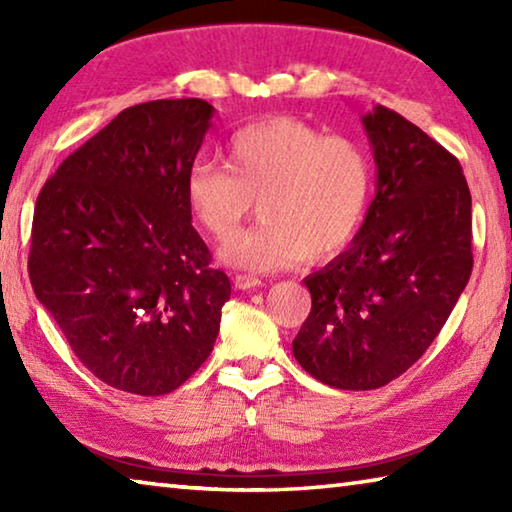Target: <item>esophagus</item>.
<instances>
[{"label":"esophagus","instance_id":"1","mask_svg":"<svg viewBox=\"0 0 512 512\" xmlns=\"http://www.w3.org/2000/svg\"><path fill=\"white\" fill-rule=\"evenodd\" d=\"M232 284H235V289H239V291H248V289L262 287V280L253 275H235L232 277Z\"/></svg>","mask_w":512,"mask_h":512}]
</instances>
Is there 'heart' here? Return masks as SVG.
Wrapping results in <instances>:
<instances>
[{
	"label": "heart",
	"mask_w": 512,
	"mask_h": 512,
	"mask_svg": "<svg viewBox=\"0 0 512 512\" xmlns=\"http://www.w3.org/2000/svg\"><path fill=\"white\" fill-rule=\"evenodd\" d=\"M196 223L228 241L258 201L263 221L223 246L244 271H282L307 257H336L359 235L372 196V164L350 137L323 135L305 121L275 117L241 128L225 167L196 162L185 180Z\"/></svg>",
	"instance_id": "b5f03b06"
}]
</instances>
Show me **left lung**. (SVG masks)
Wrapping results in <instances>:
<instances>
[{
    "mask_svg": "<svg viewBox=\"0 0 512 512\" xmlns=\"http://www.w3.org/2000/svg\"><path fill=\"white\" fill-rule=\"evenodd\" d=\"M377 194L350 248L305 277L311 311L293 357L341 391H372L409 370L472 275V196L461 162L375 106L361 117Z\"/></svg>",
    "mask_w": 512,
    "mask_h": 512,
    "instance_id": "left-lung-1",
    "label": "left lung"
}]
</instances>
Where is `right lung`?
<instances>
[{
  "label": "right lung",
  "instance_id": "obj_1",
  "mask_svg": "<svg viewBox=\"0 0 512 512\" xmlns=\"http://www.w3.org/2000/svg\"><path fill=\"white\" fill-rule=\"evenodd\" d=\"M212 115L203 99L121 110L40 189L33 291L83 366L117 391H176L219 336L230 280L210 266L185 196Z\"/></svg>",
  "mask_w": 512,
  "mask_h": 512
}]
</instances>
